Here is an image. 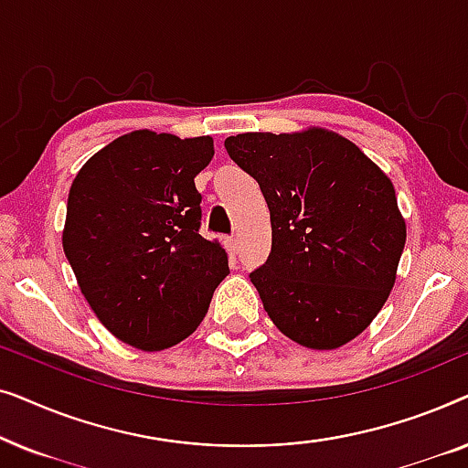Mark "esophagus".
<instances>
[{"instance_id": "1", "label": "esophagus", "mask_w": 468, "mask_h": 468, "mask_svg": "<svg viewBox=\"0 0 468 468\" xmlns=\"http://www.w3.org/2000/svg\"><path fill=\"white\" fill-rule=\"evenodd\" d=\"M226 247H228V251L232 253V255L239 253V240H236L234 236H228V239H226Z\"/></svg>"}]
</instances>
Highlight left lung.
<instances>
[{"label": "left lung", "mask_w": 468, "mask_h": 468, "mask_svg": "<svg viewBox=\"0 0 468 468\" xmlns=\"http://www.w3.org/2000/svg\"><path fill=\"white\" fill-rule=\"evenodd\" d=\"M226 149L271 210V255L249 274L268 317L304 347L349 343L386 304L405 249L392 181L322 127L239 133Z\"/></svg>", "instance_id": "1"}]
</instances>
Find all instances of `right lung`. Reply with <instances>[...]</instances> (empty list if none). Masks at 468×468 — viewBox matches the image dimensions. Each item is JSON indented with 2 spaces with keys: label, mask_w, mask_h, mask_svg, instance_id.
<instances>
[{
  "label": "right lung",
  "mask_w": 468,
  "mask_h": 468,
  "mask_svg": "<svg viewBox=\"0 0 468 468\" xmlns=\"http://www.w3.org/2000/svg\"><path fill=\"white\" fill-rule=\"evenodd\" d=\"M213 138L138 130L95 153L68 196L63 251L95 315L119 341L168 349L207 315L228 253L200 234L194 178Z\"/></svg>",
  "instance_id": "right-lung-1"
}]
</instances>
